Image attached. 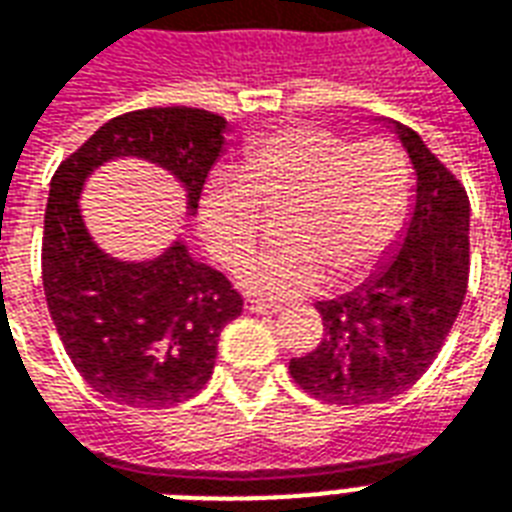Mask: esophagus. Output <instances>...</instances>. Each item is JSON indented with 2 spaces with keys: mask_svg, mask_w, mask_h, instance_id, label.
Returning a JSON list of instances; mask_svg holds the SVG:
<instances>
[{
  "mask_svg": "<svg viewBox=\"0 0 512 512\" xmlns=\"http://www.w3.org/2000/svg\"><path fill=\"white\" fill-rule=\"evenodd\" d=\"M249 314H276L279 306H273V303H263V300H247V306H244Z\"/></svg>",
  "mask_w": 512,
  "mask_h": 512,
  "instance_id": "obj_1",
  "label": "esophagus"
}]
</instances>
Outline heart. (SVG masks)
Instances as JSON below:
<instances>
[{"label":"heart","mask_w":512,"mask_h":512,"mask_svg":"<svg viewBox=\"0 0 512 512\" xmlns=\"http://www.w3.org/2000/svg\"><path fill=\"white\" fill-rule=\"evenodd\" d=\"M260 201L292 209L287 244L257 252L236 284L265 300H292L376 268L403 230L411 171L395 144L354 142L322 126H292L249 142L241 171L206 182L198 220L217 260L236 265L260 239Z\"/></svg>","instance_id":"obj_1"}]
</instances>
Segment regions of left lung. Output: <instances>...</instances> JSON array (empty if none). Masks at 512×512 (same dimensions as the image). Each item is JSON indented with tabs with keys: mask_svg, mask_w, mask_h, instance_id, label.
<instances>
[{
	"mask_svg": "<svg viewBox=\"0 0 512 512\" xmlns=\"http://www.w3.org/2000/svg\"><path fill=\"white\" fill-rule=\"evenodd\" d=\"M416 177L395 247L357 287L319 300L325 338L290 360L295 384L335 405L384 403L424 376L462 308L470 273V201L416 131L378 117Z\"/></svg>",
	"mask_w": 512,
	"mask_h": 512,
	"instance_id": "left-lung-1",
	"label": "left lung"
}]
</instances>
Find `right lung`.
I'll return each mask as SVG.
<instances>
[{"instance_id": "right-lung-1", "label": "right lung", "mask_w": 512, "mask_h": 512, "mask_svg": "<svg viewBox=\"0 0 512 512\" xmlns=\"http://www.w3.org/2000/svg\"><path fill=\"white\" fill-rule=\"evenodd\" d=\"M228 120L206 109L152 107L109 120L58 166L42 236L50 317L74 368L120 405L166 408L212 378L222 327L244 300L220 271L190 255L179 233L155 257L104 252L85 225V182L120 158L166 171L195 217L206 177L228 150Z\"/></svg>"}]
</instances>
